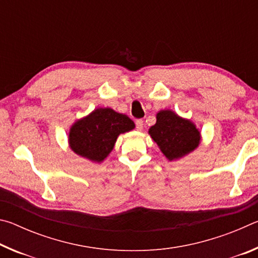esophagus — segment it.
<instances>
[{
	"instance_id": "1",
	"label": "esophagus",
	"mask_w": 258,
	"mask_h": 258,
	"mask_svg": "<svg viewBox=\"0 0 258 258\" xmlns=\"http://www.w3.org/2000/svg\"><path fill=\"white\" fill-rule=\"evenodd\" d=\"M143 120L142 119H138L137 121H135V126H137V130L138 131H142L143 130Z\"/></svg>"
}]
</instances>
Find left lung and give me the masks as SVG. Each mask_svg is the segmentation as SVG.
Masks as SVG:
<instances>
[{"mask_svg":"<svg viewBox=\"0 0 258 258\" xmlns=\"http://www.w3.org/2000/svg\"><path fill=\"white\" fill-rule=\"evenodd\" d=\"M156 119L149 134L169 161L180 159L199 147L202 134L194 121L183 118L171 109L157 112Z\"/></svg>","mask_w":258,"mask_h":258,"instance_id":"obj_1","label":"left lung"}]
</instances>
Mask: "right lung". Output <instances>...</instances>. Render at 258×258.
<instances>
[{
    "label": "right lung",
    "instance_id": "1",
    "mask_svg": "<svg viewBox=\"0 0 258 258\" xmlns=\"http://www.w3.org/2000/svg\"><path fill=\"white\" fill-rule=\"evenodd\" d=\"M135 127L134 121L111 108H97L71 126L68 143L76 155L102 163L112 151L119 134Z\"/></svg>",
    "mask_w": 258,
    "mask_h": 258
}]
</instances>
